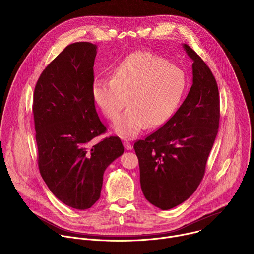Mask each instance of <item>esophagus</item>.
I'll use <instances>...</instances> for the list:
<instances>
[{
  "mask_svg": "<svg viewBox=\"0 0 254 254\" xmlns=\"http://www.w3.org/2000/svg\"><path fill=\"white\" fill-rule=\"evenodd\" d=\"M124 146H125L126 150H127V151L132 150V144L128 140H124Z\"/></svg>",
  "mask_w": 254,
  "mask_h": 254,
  "instance_id": "obj_1",
  "label": "esophagus"
}]
</instances>
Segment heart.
I'll return each instance as SVG.
<instances>
[{
  "label": "heart",
  "mask_w": 254,
  "mask_h": 254,
  "mask_svg": "<svg viewBox=\"0 0 254 254\" xmlns=\"http://www.w3.org/2000/svg\"><path fill=\"white\" fill-rule=\"evenodd\" d=\"M187 88V75L179 66L150 52H135L119 62L111 80L93 82L91 94L102 114L115 121L123 108L129 105L114 125L122 137L137 135L148 125L167 123L174 115Z\"/></svg>",
  "instance_id": "1"
}]
</instances>
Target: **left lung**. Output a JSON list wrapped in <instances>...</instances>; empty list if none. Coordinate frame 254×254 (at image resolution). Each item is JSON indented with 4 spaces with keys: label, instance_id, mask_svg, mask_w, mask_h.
Returning a JSON list of instances; mask_svg holds the SVG:
<instances>
[{
    "label": "left lung",
    "instance_id": "obj_1",
    "mask_svg": "<svg viewBox=\"0 0 254 254\" xmlns=\"http://www.w3.org/2000/svg\"><path fill=\"white\" fill-rule=\"evenodd\" d=\"M183 48L193 60V84L186 99L161 128L133 144L143 196L162 210L180 205L196 191L219 127L215 77L192 48Z\"/></svg>",
    "mask_w": 254,
    "mask_h": 254
}]
</instances>
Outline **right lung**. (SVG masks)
<instances>
[{
    "mask_svg": "<svg viewBox=\"0 0 254 254\" xmlns=\"http://www.w3.org/2000/svg\"><path fill=\"white\" fill-rule=\"evenodd\" d=\"M96 49L68 45L43 70L33 97L40 174L56 198L77 210L99 199L105 169L125 151L119 136L93 143L106 130L91 94Z\"/></svg>",
    "mask_w": 254,
    "mask_h": 254,
    "instance_id": "1",
    "label": "right lung"
}]
</instances>
